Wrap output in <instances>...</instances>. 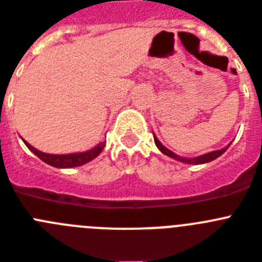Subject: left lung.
<instances>
[{
    "mask_svg": "<svg viewBox=\"0 0 262 262\" xmlns=\"http://www.w3.org/2000/svg\"><path fill=\"white\" fill-rule=\"evenodd\" d=\"M155 137V142H156V146H157L160 150L164 153L165 156H168V157L170 158H174V160H177V161H181V162H185V164H192V165H200V164H206V162H210L213 161V160H216L217 157H220V156L223 155V153H225L226 149L229 148V145L228 146H225V148L220 149V150H213V151H209V153H205V155L202 156H199V157H193V158H188V157H181V156L176 155L174 151L169 150L168 148H165L164 145L161 144V142L158 141V138L156 137V136H153Z\"/></svg>",
    "mask_w": 262,
    "mask_h": 262,
    "instance_id": "8db88e82",
    "label": "left lung"
}]
</instances>
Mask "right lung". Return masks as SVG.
Returning a JSON list of instances; mask_svg holds the SVG:
<instances>
[{"instance_id":"1","label":"right lung","mask_w":262,"mask_h":262,"mask_svg":"<svg viewBox=\"0 0 262 262\" xmlns=\"http://www.w3.org/2000/svg\"><path fill=\"white\" fill-rule=\"evenodd\" d=\"M23 141L25 142V145L29 148V150H32L34 155L38 158H41L43 162H46L48 165H52L54 168H76V166H81V165L86 164V162L92 161L94 158L100 155L102 149L105 148V142H100L98 145H96L94 148H92L90 150L81 151V153H70V155H49V153H43V151L38 150L34 146H32L30 144L25 141L23 138Z\"/></svg>"}]
</instances>
